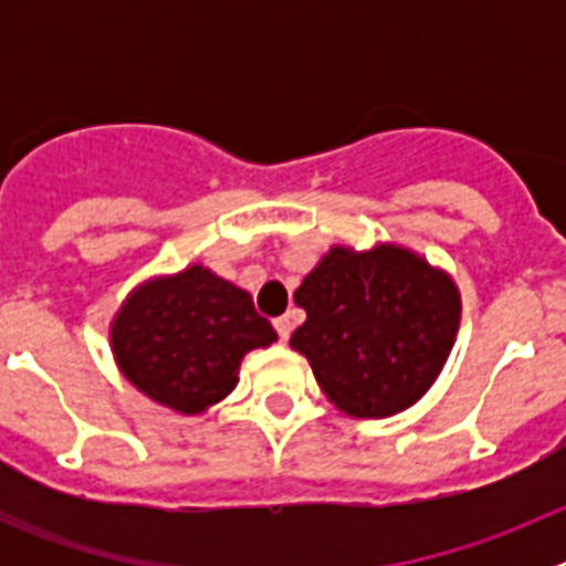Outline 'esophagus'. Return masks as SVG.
Here are the masks:
<instances>
[{
	"label": "esophagus",
	"mask_w": 566,
	"mask_h": 566,
	"mask_svg": "<svg viewBox=\"0 0 566 566\" xmlns=\"http://www.w3.org/2000/svg\"><path fill=\"white\" fill-rule=\"evenodd\" d=\"M274 332H277L280 343H286L289 334H292V319H289V317H277V319H274Z\"/></svg>",
	"instance_id": "esophagus-1"
}]
</instances>
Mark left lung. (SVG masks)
Wrapping results in <instances>:
<instances>
[{
    "label": "left lung",
    "instance_id": "8db88e82",
    "mask_svg": "<svg viewBox=\"0 0 566 566\" xmlns=\"http://www.w3.org/2000/svg\"><path fill=\"white\" fill-rule=\"evenodd\" d=\"M306 323L292 348L339 411L382 419L411 408L451 354L462 317L442 269L394 243L332 247L294 292Z\"/></svg>",
    "mask_w": 566,
    "mask_h": 566
}]
</instances>
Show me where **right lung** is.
Returning <instances> with one entry per match:
<instances>
[{
	"mask_svg": "<svg viewBox=\"0 0 566 566\" xmlns=\"http://www.w3.org/2000/svg\"><path fill=\"white\" fill-rule=\"evenodd\" d=\"M274 339L249 292L203 266L138 286L109 328L124 377L178 413H203L221 402L238 385L243 354Z\"/></svg>",
	"mask_w": 566,
	"mask_h": 566,
	"instance_id": "1",
	"label": "right lung"
}]
</instances>
